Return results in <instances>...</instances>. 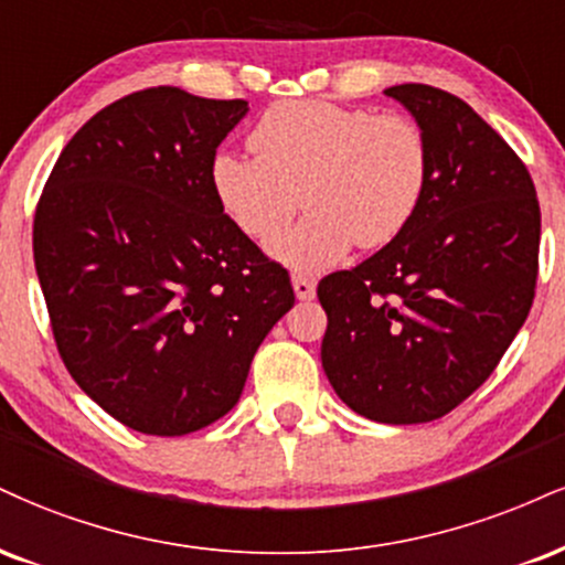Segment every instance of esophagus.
<instances>
[{"label": "esophagus", "mask_w": 565, "mask_h": 565, "mask_svg": "<svg viewBox=\"0 0 565 565\" xmlns=\"http://www.w3.org/2000/svg\"><path fill=\"white\" fill-rule=\"evenodd\" d=\"M291 287H295L297 300H312V297H316V284H312V278L308 276L295 274L291 276Z\"/></svg>", "instance_id": "obj_1"}]
</instances>
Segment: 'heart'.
Here are the masks:
<instances>
[{
    "instance_id": "obj_1",
    "label": "heart",
    "mask_w": 565,
    "mask_h": 565,
    "mask_svg": "<svg viewBox=\"0 0 565 565\" xmlns=\"http://www.w3.org/2000/svg\"><path fill=\"white\" fill-rule=\"evenodd\" d=\"M249 141L257 154L213 160V192L228 221L257 242L310 207L300 226L270 242L276 260L305 274L329 268L352 244L394 242L429 192V139L405 113L289 99L263 113Z\"/></svg>"
}]
</instances>
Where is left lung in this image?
I'll return each mask as SVG.
<instances>
[{
  "mask_svg": "<svg viewBox=\"0 0 565 565\" xmlns=\"http://www.w3.org/2000/svg\"><path fill=\"white\" fill-rule=\"evenodd\" d=\"M386 94L431 147L418 215L397 239L318 284L334 392L379 424H426L471 397L526 321L540 274V202L508 141L426 84Z\"/></svg>",
  "mask_w": 565,
  "mask_h": 565,
  "instance_id": "obj_1",
  "label": "left lung"
}]
</instances>
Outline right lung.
<instances>
[{"mask_svg": "<svg viewBox=\"0 0 565 565\" xmlns=\"http://www.w3.org/2000/svg\"><path fill=\"white\" fill-rule=\"evenodd\" d=\"M244 99L152 86L67 141L33 215V260L67 373L128 429L183 437L239 403L295 305L289 270L213 192L215 149Z\"/></svg>", "mask_w": 565, "mask_h": 565, "instance_id": "1", "label": "right lung"}]
</instances>
